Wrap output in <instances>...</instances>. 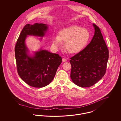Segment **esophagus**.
<instances>
[{
	"mask_svg": "<svg viewBox=\"0 0 121 121\" xmlns=\"http://www.w3.org/2000/svg\"><path fill=\"white\" fill-rule=\"evenodd\" d=\"M66 61H67V59L66 58H62V62H66Z\"/></svg>",
	"mask_w": 121,
	"mask_h": 121,
	"instance_id": "obj_1",
	"label": "esophagus"
}]
</instances>
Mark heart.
I'll return each instance as SVG.
<instances>
[{
	"instance_id": "b5f03b06",
	"label": "heart",
	"mask_w": 121,
	"mask_h": 121,
	"mask_svg": "<svg viewBox=\"0 0 121 121\" xmlns=\"http://www.w3.org/2000/svg\"><path fill=\"white\" fill-rule=\"evenodd\" d=\"M90 37L87 29L73 25L61 29L58 32V36L53 38L52 45L54 48H58L61 46L62 41H64L65 49L69 53H75L80 52L85 47Z\"/></svg>"
}]
</instances>
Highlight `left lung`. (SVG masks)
Returning <instances> with one entry per match:
<instances>
[{
  "label": "left lung",
  "instance_id": "8db88e82",
  "mask_svg": "<svg viewBox=\"0 0 121 121\" xmlns=\"http://www.w3.org/2000/svg\"><path fill=\"white\" fill-rule=\"evenodd\" d=\"M94 35L91 42L81 51L70 58V77L78 86H92L106 73L109 51L99 28L93 23Z\"/></svg>",
  "mask_w": 121,
  "mask_h": 121
}]
</instances>
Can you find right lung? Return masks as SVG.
<instances>
[{
    "instance_id": "1",
    "label": "right lung",
    "mask_w": 121,
    "mask_h": 121,
    "mask_svg": "<svg viewBox=\"0 0 121 121\" xmlns=\"http://www.w3.org/2000/svg\"><path fill=\"white\" fill-rule=\"evenodd\" d=\"M43 23L26 24L22 29L15 46V56L18 74L30 86L42 87L53 80L62 58L56 53L45 50L35 52V56L28 55V49L25 44L27 35L43 37L48 30Z\"/></svg>"
}]
</instances>
